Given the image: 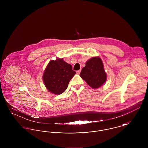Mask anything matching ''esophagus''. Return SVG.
I'll return each instance as SVG.
<instances>
[{
  "label": "esophagus",
  "instance_id": "1",
  "mask_svg": "<svg viewBox=\"0 0 148 148\" xmlns=\"http://www.w3.org/2000/svg\"><path fill=\"white\" fill-rule=\"evenodd\" d=\"M80 71H81L80 70H79V71H77V74H79L80 73Z\"/></svg>",
  "mask_w": 148,
  "mask_h": 148
}]
</instances>
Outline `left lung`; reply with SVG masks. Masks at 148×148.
I'll return each instance as SVG.
<instances>
[{"label":"left lung","mask_w":148,"mask_h":148,"mask_svg":"<svg viewBox=\"0 0 148 148\" xmlns=\"http://www.w3.org/2000/svg\"><path fill=\"white\" fill-rule=\"evenodd\" d=\"M80 76L93 89H98L106 83L107 75L101 58L94 56L89 59L82 69Z\"/></svg>","instance_id":"obj_1"}]
</instances>
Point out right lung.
<instances>
[{"label":"right lung","mask_w":148,"mask_h":148,"mask_svg":"<svg viewBox=\"0 0 148 148\" xmlns=\"http://www.w3.org/2000/svg\"><path fill=\"white\" fill-rule=\"evenodd\" d=\"M75 74L70 64L65 62L63 59L57 58L56 60H50L47 65L43 73L42 80L48 90L60 95L66 89Z\"/></svg>","instance_id":"right-lung-1"}]
</instances>
